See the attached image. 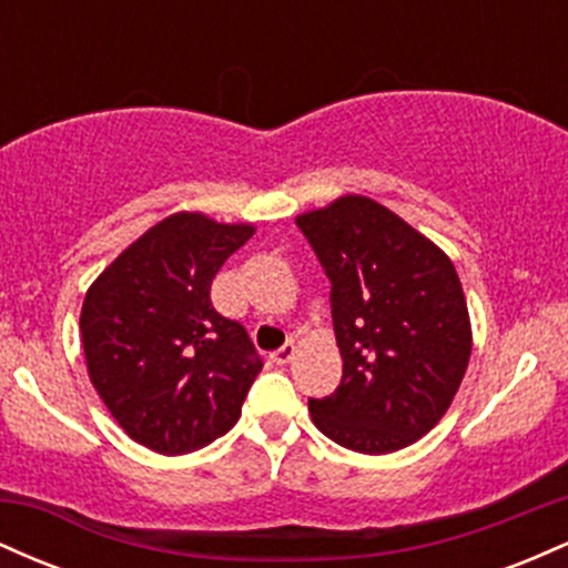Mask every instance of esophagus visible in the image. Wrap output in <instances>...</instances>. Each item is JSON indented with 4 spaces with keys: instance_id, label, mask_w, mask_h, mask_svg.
<instances>
[{
    "instance_id": "34e87169",
    "label": "esophagus",
    "mask_w": 568,
    "mask_h": 568,
    "mask_svg": "<svg viewBox=\"0 0 568 568\" xmlns=\"http://www.w3.org/2000/svg\"><path fill=\"white\" fill-rule=\"evenodd\" d=\"M293 357H296V344L293 342H288V344H283V347L280 349H275L272 352V361L277 363V366H285V363H291Z\"/></svg>"
}]
</instances>
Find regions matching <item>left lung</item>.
Listing matches in <instances>:
<instances>
[{
  "label": "left lung",
  "instance_id": "8db88e82",
  "mask_svg": "<svg viewBox=\"0 0 568 568\" xmlns=\"http://www.w3.org/2000/svg\"><path fill=\"white\" fill-rule=\"evenodd\" d=\"M331 280L342 384L310 397L325 438L393 454L440 422L473 349L452 258L379 202L347 194L296 219Z\"/></svg>",
  "mask_w": 568,
  "mask_h": 568
}]
</instances>
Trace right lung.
I'll use <instances>...</instances> for the list:
<instances>
[{"instance_id": "obj_1", "label": "right lung", "mask_w": 568, "mask_h": 568, "mask_svg": "<svg viewBox=\"0 0 568 568\" xmlns=\"http://www.w3.org/2000/svg\"><path fill=\"white\" fill-rule=\"evenodd\" d=\"M253 226L173 213L122 251L84 293L80 331L93 387L125 433L189 454L230 433L262 357L211 302L221 264Z\"/></svg>"}]
</instances>
